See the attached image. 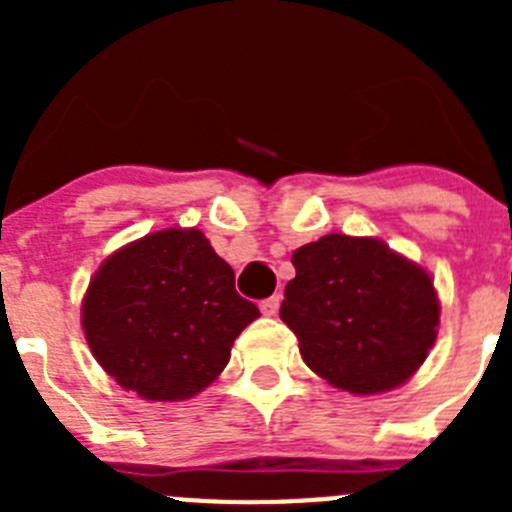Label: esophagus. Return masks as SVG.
<instances>
[{
    "label": "esophagus",
    "mask_w": 512,
    "mask_h": 512,
    "mask_svg": "<svg viewBox=\"0 0 512 512\" xmlns=\"http://www.w3.org/2000/svg\"><path fill=\"white\" fill-rule=\"evenodd\" d=\"M279 305H282V297L271 295L266 297V300H261V312H264V315H277Z\"/></svg>",
    "instance_id": "obj_1"
}]
</instances>
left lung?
<instances>
[{
  "label": "left lung",
  "mask_w": 512,
  "mask_h": 512,
  "mask_svg": "<svg viewBox=\"0 0 512 512\" xmlns=\"http://www.w3.org/2000/svg\"><path fill=\"white\" fill-rule=\"evenodd\" d=\"M279 318L312 372L354 395L392 390L425 361L438 333L431 277L377 238L330 233L292 253Z\"/></svg>",
  "instance_id": "obj_1"
}]
</instances>
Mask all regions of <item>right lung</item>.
I'll list each match as a JSON object with an SVG mask.
<instances>
[{"label": "right lung", "mask_w": 512, "mask_h": 512, "mask_svg": "<svg viewBox=\"0 0 512 512\" xmlns=\"http://www.w3.org/2000/svg\"><path fill=\"white\" fill-rule=\"evenodd\" d=\"M94 359L146 400L197 395L223 372L230 346L261 312L200 230L169 228L112 253L84 297Z\"/></svg>", "instance_id": "1"}]
</instances>
